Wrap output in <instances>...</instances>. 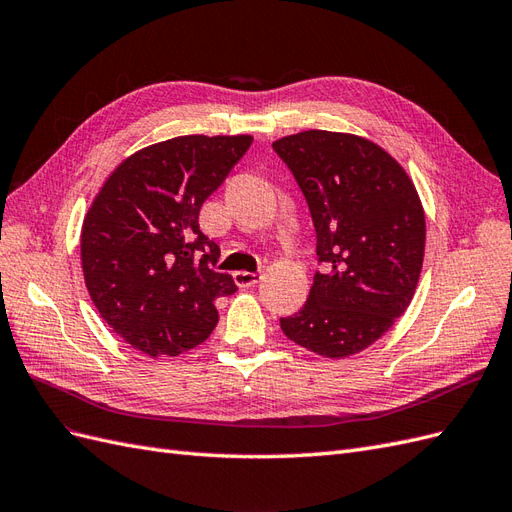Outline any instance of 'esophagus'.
Instances as JSON below:
<instances>
[{
  "label": "esophagus",
  "mask_w": 512,
  "mask_h": 512,
  "mask_svg": "<svg viewBox=\"0 0 512 512\" xmlns=\"http://www.w3.org/2000/svg\"><path fill=\"white\" fill-rule=\"evenodd\" d=\"M259 279H261V276H259L257 272H246V270H240V272L233 274V281H236V285H238L240 289H246V287H253V285H257V283H259Z\"/></svg>",
  "instance_id": "34e87169"
}]
</instances>
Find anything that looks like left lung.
<instances>
[{
  "mask_svg": "<svg viewBox=\"0 0 512 512\" xmlns=\"http://www.w3.org/2000/svg\"><path fill=\"white\" fill-rule=\"evenodd\" d=\"M309 203L317 255L309 300L281 319L289 341L341 360L373 345L410 306L425 259V208L382 145L352 133L302 130L272 143Z\"/></svg>",
  "mask_w": 512,
  "mask_h": 512,
  "instance_id": "1",
  "label": "left lung"
}]
</instances>
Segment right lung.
Masks as SVG:
<instances>
[{"label":"right lung","mask_w":512,"mask_h":512,"mask_svg":"<svg viewBox=\"0 0 512 512\" xmlns=\"http://www.w3.org/2000/svg\"><path fill=\"white\" fill-rule=\"evenodd\" d=\"M251 135H184L130 154L100 186L81 227L85 287L109 328L137 352L178 356L218 324L214 302L238 291L216 272L199 210L251 148Z\"/></svg>","instance_id":"obj_1"}]
</instances>
